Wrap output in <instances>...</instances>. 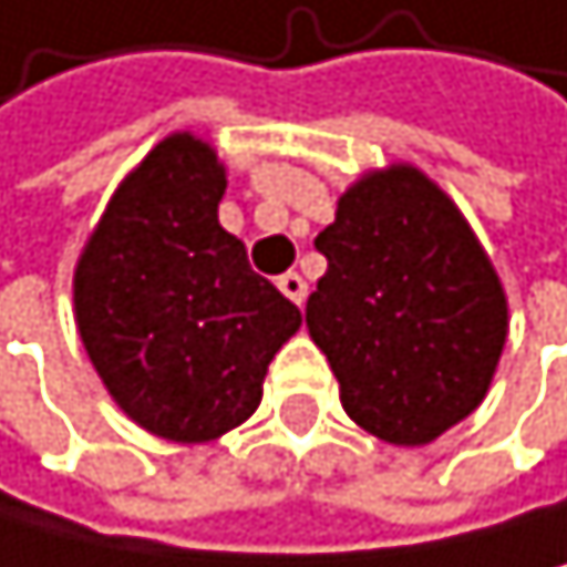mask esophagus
Returning <instances> with one entry per match:
<instances>
[{
	"mask_svg": "<svg viewBox=\"0 0 567 567\" xmlns=\"http://www.w3.org/2000/svg\"><path fill=\"white\" fill-rule=\"evenodd\" d=\"M278 289L286 292L296 307H303V299H307V281H303V275H296V271H286L278 278Z\"/></svg>",
	"mask_w": 567,
	"mask_h": 567,
	"instance_id": "34e87169",
	"label": "esophagus"
}]
</instances>
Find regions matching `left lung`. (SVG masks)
<instances>
[{
  "label": "left lung",
  "instance_id": "1",
  "mask_svg": "<svg viewBox=\"0 0 567 567\" xmlns=\"http://www.w3.org/2000/svg\"><path fill=\"white\" fill-rule=\"evenodd\" d=\"M328 271L307 331L352 423L420 449L487 399L508 339V296L487 250L416 165L363 172L313 239Z\"/></svg>",
  "mask_w": 567,
  "mask_h": 567
}]
</instances>
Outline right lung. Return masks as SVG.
<instances>
[{"instance_id":"add662e5","label":"right lung","mask_w":567,"mask_h":567,"mask_svg":"<svg viewBox=\"0 0 567 567\" xmlns=\"http://www.w3.org/2000/svg\"><path fill=\"white\" fill-rule=\"evenodd\" d=\"M221 197L218 151L168 133L115 186L73 271L76 331L112 402L176 444L250 420L303 321L218 225Z\"/></svg>"}]
</instances>
